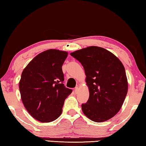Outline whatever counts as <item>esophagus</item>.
Returning a JSON list of instances; mask_svg holds the SVG:
<instances>
[{"label": "esophagus", "mask_w": 146, "mask_h": 146, "mask_svg": "<svg viewBox=\"0 0 146 146\" xmlns=\"http://www.w3.org/2000/svg\"><path fill=\"white\" fill-rule=\"evenodd\" d=\"M78 91V87H76V88H75V93H77Z\"/></svg>", "instance_id": "esophagus-1"}]
</instances>
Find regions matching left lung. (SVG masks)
<instances>
[{
  "mask_svg": "<svg viewBox=\"0 0 146 146\" xmlns=\"http://www.w3.org/2000/svg\"><path fill=\"white\" fill-rule=\"evenodd\" d=\"M70 55L82 64L90 97L82 110L96 122L108 120L119 111L127 93V79L122 63L106 49L90 46Z\"/></svg>",
  "mask_w": 146,
  "mask_h": 146,
  "instance_id": "obj_1",
  "label": "left lung"
}]
</instances>
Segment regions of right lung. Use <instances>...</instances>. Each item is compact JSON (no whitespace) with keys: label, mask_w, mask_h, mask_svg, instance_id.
<instances>
[{"label":"right lung","mask_w":146,"mask_h":146,"mask_svg":"<svg viewBox=\"0 0 146 146\" xmlns=\"http://www.w3.org/2000/svg\"><path fill=\"white\" fill-rule=\"evenodd\" d=\"M66 51L48 49L36 55L24 68L19 82L21 99L35 119L50 122L62 112L65 99L72 90L65 87L63 64Z\"/></svg>","instance_id":"obj_1"}]
</instances>
